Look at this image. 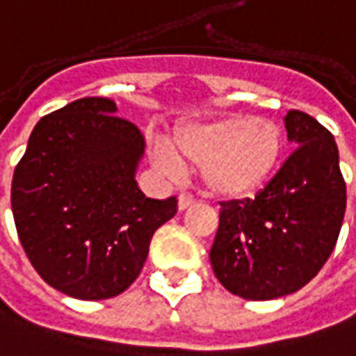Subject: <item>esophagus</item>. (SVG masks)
Instances as JSON below:
<instances>
[{"label": "esophagus", "instance_id": "34e87169", "mask_svg": "<svg viewBox=\"0 0 356 356\" xmlns=\"http://www.w3.org/2000/svg\"><path fill=\"white\" fill-rule=\"evenodd\" d=\"M179 211H183V209H187L189 205H193V197H189V195H179Z\"/></svg>", "mask_w": 356, "mask_h": 356}]
</instances>
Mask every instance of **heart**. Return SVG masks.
Instances as JSON below:
<instances>
[{
    "label": "heart",
    "mask_w": 356,
    "mask_h": 356,
    "mask_svg": "<svg viewBox=\"0 0 356 356\" xmlns=\"http://www.w3.org/2000/svg\"><path fill=\"white\" fill-rule=\"evenodd\" d=\"M282 149L284 135L274 120L243 113L187 124L175 136L179 155L201 167L205 189L225 199L256 195L274 175ZM151 157L163 173H183L181 159L167 143L157 140Z\"/></svg>",
    "instance_id": "heart-1"
}]
</instances>
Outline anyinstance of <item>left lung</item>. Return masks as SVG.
Listing matches in <instances>:
<instances>
[{"instance_id": "obj_1", "label": "left lung", "mask_w": 356, "mask_h": 356, "mask_svg": "<svg viewBox=\"0 0 356 356\" xmlns=\"http://www.w3.org/2000/svg\"><path fill=\"white\" fill-rule=\"evenodd\" d=\"M298 147L254 199L223 201L209 252L216 278L245 300H274L310 282L332 254L346 209L334 136L302 111L284 118Z\"/></svg>"}]
</instances>
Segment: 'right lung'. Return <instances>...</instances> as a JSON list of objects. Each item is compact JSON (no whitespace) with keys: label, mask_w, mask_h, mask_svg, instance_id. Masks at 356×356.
I'll return each instance as SVG.
<instances>
[{"label":"right lung","mask_w":356,"mask_h":356,"mask_svg":"<svg viewBox=\"0 0 356 356\" xmlns=\"http://www.w3.org/2000/svg\"><path fill=\"white\" fill-rule=\"evenodd\" d=\"M111 98H80L33 127L11 181L17 236L35 272L78 300L124 292L177 199L136 185L145 138Z\"/></svg>","instance_id":"obj_1"}]
</instances>
